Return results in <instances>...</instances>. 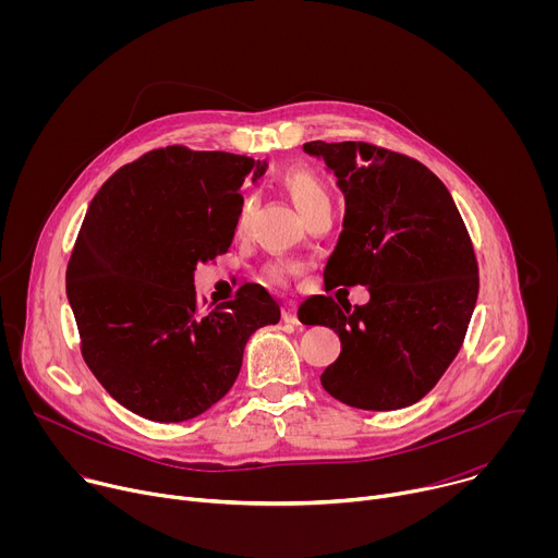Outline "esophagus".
I'll list each match as a JSON object with an SVG mask.
<instances>
[{
	"label": "esophagus",
	"instance_id": "obj_1",
	"mask_svg": "<svg viewBox=\"0 0 558 558\" xmlns=\"http://www.w3.org/2000/svg\"><path fill=\"white\" fill-rule=\"evenodd\" d=\"M282 320L284 323H289V325H300V320H298V308H295V304H284V308H282Z\"/></svg>",
	"mask_w": 558,
	"mask_h": 558
}]
</instances>
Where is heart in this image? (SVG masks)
Instances as JSON below:
<instances>
[{
  "label": "heart",
  "instance_id": "b5f03b06",
  "mask_svg": "<svg viewBox=\"0 0 558 558\" xmlns=\"http://www.w3.org/2000/svg\"><path fill=\"white\" fill-rule=\"evenodd\" d=\"M280 181H282V187L287 190V194L291 196V201L295 203V207H298V211L302 216L308 214L315 207L329 203V192H327L325 183L317 179V174L311 172L308 168H289V170H284L280 174ZM250 216H252V203L243 201L241 207H238V214H235V231H245L247 229ZM293 269L295 267L291 263L274 260V263L267 265L265 274H267V278L271 282L287 284L289 276L293 274Z\"/></svg>",
  "mask_w": 558,
  "mask_h": 558
}]
</instances>
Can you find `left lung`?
I'll list each match as a JSON object with an SVG mask.
<instances>
[{"instance_id": "left-lung-1", "label": "left lung", "mask_w": 558, "mask_h": 558, "mask_svg": "<svg viewBox=\"0 0 558 558\" xmlns=\"http://www.w3.org/2000/svg\"><path fill=\"white\" fill-rule=\"evenodd\" d=\"M304 151L325 158L347 201L325 287L371 293L362 306L333 295L300 306L304 325L331 327L342 342L320 381L353 409L411 407L463 344L480 293L470 233L446 185L407 154L364 141H311Z\"/></svg>"}]
</instances>
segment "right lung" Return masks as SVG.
I'll use <instances>...</instances> for the list:
<instances>
[{"label":"right lung","mask_w":558,"mask_h":558,"mask_svg":"<svg viewBox=\"0 0 558 558\" xmlns=\"http://www.w3.org/2000/svg\"><path fill=\"white\" fill-rule=\"evenodd\" d=\"M267 163L185 145L151 149L93 198L65 269L82 355L128 411L151 422L198 417L227 395L254 331L280 320L260 284L203 308L198 263L233 241L241 187Z\"/></svg>","instance_id":"add662e5"}]
</instances>
